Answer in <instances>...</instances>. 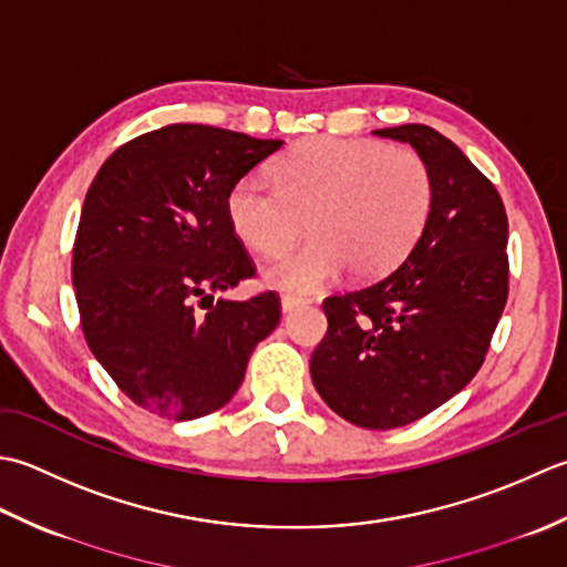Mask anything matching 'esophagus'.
<instances>
[{
	"label": "esophagus",
	"instance_id": "esophagus-1",
	"mask_svg": "<svg viewBox=\"0 0 567 567\" xmlns=\"http://www.w3.org/2000/svg\"><path fill=\"white\" fill-rule=\"evenodd\" d=\"M300 306H306V298L291 296V293L281 296V310H284V313H291V310H296V308H300Z\"/></svg>",
	"mask_w": 567,
	"mask_h": 567
}]
</instances>
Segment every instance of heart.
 Masks as SVG:
<instances>
[{"label": "heart", "instance_id": "b5f03b06", "mask_svg": "<svg viewBox=\"0 0 567 567\" xmlns=\"http://www.w3.org/2000/svg\"><path fill=\"white\" fill-rule=\"evenodd\" d=\"M274 186L239 178L227 193L229 227L259 254H281L303 233L313 239L276 259L267 281L308 293L342 269L374 279L406 257L433 205L425 161L406 146L372 138H306L276 161Z\"/></svg>", "mask_w": 567, "mask_h": 567}]
</instances>
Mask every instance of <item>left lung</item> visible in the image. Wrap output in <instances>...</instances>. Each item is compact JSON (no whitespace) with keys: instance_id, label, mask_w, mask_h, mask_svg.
Listing matches in <instances>:
<instances>
[{"instance_id":"1","label":"left lung","mask_w":567,"mask_h":567,"mask_svg":"<svg viewBox=\"0 0 567 567\" xmlns=\"http://www.w3.org/2000/svg\"><path fill=\"white\" fill-rule=\"evenodd\" d=\"M374 134L409 142L425 161L431 215L396 269L322 300L328 332L310 377L344 421L389 431L480 372L509 296V219L492 181L441 132L401 124Z\"/></svg>"}]
</instances>
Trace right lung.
I'll use <instances>...</instances> for the list:
<instances>
[{"label":"right lung","mask_w":567,"mask_h":567,"mask_svg":"<svg viewBox=\"0 0 567 567\" xmlns=\"http://www.w3.org/2000/svg\"><path fill=\"white\" fill-rule=\"evenodd\" d=\"M281 144L168 124L122 144L92 181L73 245L80 326L144 411L193 421L223 409L279 326V293L215 296L257 276L225 200Z\"/></svg>","instance_id":"right-lung-1"}]
</instances>
